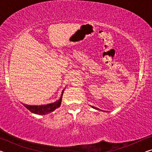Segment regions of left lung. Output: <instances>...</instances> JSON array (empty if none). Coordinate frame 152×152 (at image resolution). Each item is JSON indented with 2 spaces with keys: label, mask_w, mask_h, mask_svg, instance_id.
<instances>
[{
  "label": "left lung",
  "mask_w": 152,
  "mask_h": 152,
  "mask_svg": "<svg viewBox=\"0 0 152 152\" xmlns=\"http://www.w3.org/2000/svg\"><path fill=\"white\" fill-rule=\"evenodd\" d=\"M92 108H94V109H97V108H96V107H92Z\"/></svg>",
  "instance_id": "8db88e82"
}]
</instances>
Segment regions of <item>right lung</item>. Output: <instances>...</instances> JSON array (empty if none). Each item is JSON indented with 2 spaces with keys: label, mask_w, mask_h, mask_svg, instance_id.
Listing matches in <instances>:
<instances>
[{
  "label": "right lung",
  "mask_w": 152,
  "mask_h": 152,
  "mask_svg": "<svg viewBox=\"0 0 152 152\" xmlns=\"http://www.w3.org/2000/svg\"><path fill=\"white\" fill-rule=\"evenodd\" d=\"M64 91H62V94L60 97V100H58V101H56L53 103L44 104V105H39V106H36V105H28L23 104L24 106L27 108L28 110H29L31 112L33 113H35L37 115H46L49 113H51L54 110L60 107L61 102V99H62V95Z\"/></svg>",
  "instance_id": "right-lung-1"
}]
</instances>
